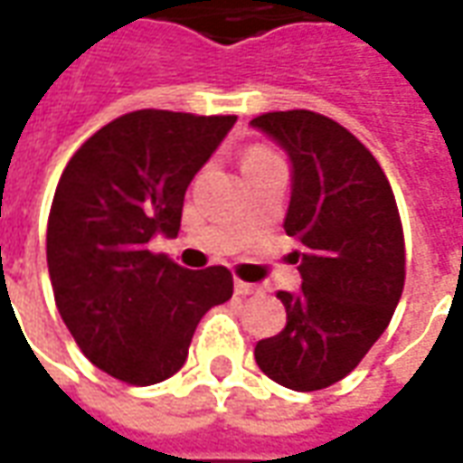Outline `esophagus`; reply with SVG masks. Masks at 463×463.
<instances>
[{
  "instance_id": "1",
  "label": "esophagus",
  "mask_w": 463,
  "mask_h": 463,
  "mask_svg": "<svg viewBox=\"0 0 463 463\" xmlns=\"http://www.w3.org/2000/svg\"><path fill=\"white\" fill-rule=\"evenodd\" d=\"M258 292H260V288H258V285L235 280V295H242V298H248V295H258Z\"/></svg>"
}]
</instances>
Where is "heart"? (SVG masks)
<instances>
[{"label": "heart", "mask_w": 463, "mask_h": 463, "mask_svg": "<svg viewBox=\"0 0 463 463\" xmlns=\"http://www.w3.org/2000/svg\"><path fill=\"white\" fill-rule=\"evenodd\" d=\"M272 153L270 151H265V148H260V146H255V148H250V151L245 153V158H242V168L245 165H252V163H258V161H265V158H270Z\"/></svg>", "instance_id": "obj_1"}]
</instances>
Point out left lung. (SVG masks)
<instances>
[{
	"label": "left lung",
	"instance_id": "left-lung-1",
	"mask_svg": "<svg viewBox=\"0 0 463 463\" xmlns=\"http://www.w3.org/2000/svg\"><path fill=\"white\" fill-rule=\"evenodd\" d=\"M252 128L292 163L285 232L300 242V292H278L280 335L255 345L258 367L295 392L347 377L387 330L404 290V232L397 201L374 156L315 111H272Z\"/></svg>",
	"mask_w": 463,
	"mask_h": 463
}]
</instances>
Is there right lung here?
Returning <instances> with one entry per match:
<instances>
[{
  "label": "right lung",
  "instance_id": "right-lung-1",
  "mask_svg": "<svg viewBox=\"0 0 463 463\" xmlns=\"http://www.w3.org/2000/svg\"><path fill=\"white\" fill-rule=\"evenodd\" d=\"M235 121L143 109L106 123L66 163L46 265L71 337L111 377L138 387L173 377L203 315L232 298L228 268L185 270L148 242L178 235L185 191Z\"/></svg>",
  "mask_w": 463,
  "mask_h": 463
}]
</instances>
